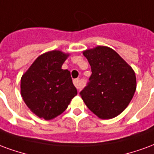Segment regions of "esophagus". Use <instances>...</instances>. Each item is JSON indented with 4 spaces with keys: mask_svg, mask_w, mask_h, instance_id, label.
<instances>
[{
    "mask_svg": "<svg viewBox=\"0 0 154 154\" xmlns=\"http://www.w3.org/2000/svg\"><path fill=\"white\" fill-rule=\"evenodd\" d=\"M73 83H74V85L77 88H80V85H79V81L78 79H74L73 80Z\"/></svg>",
    "mask_w": 154,
    "mask_h": 154,
    "instance_id": "obj_1",
    "label": "esophagus"
}]
</instances>
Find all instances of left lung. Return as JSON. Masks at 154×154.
I'll use <instances>...</instances> for the list:
<instances>
[{"label":"left lung","mask_w":154,"mask_h":154,"mask_svg":"<svg viewBox=\"0 0 154 154\" xmlns=\"http://www.w3.org/2000/svg\"><path fill=\"white\" fill-rule=\"evenodd\" d=\"M83 54L91 66L88 85L80 92L85 105L100 119L120 115L136 90L134 69L112 48L97 46Z\"/></svg>","instance_id":"1"}]
</instances>
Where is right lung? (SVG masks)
I'll list each match as a JSON object with an SVG mask.
<instances>
[{
    "label": "right lung",
    "instance_id": "add662e5",
    "mask_svg": "<svg viewBox=\"0 0 154 154\" xmlns=\"http://www.w3.org/2000/svg\"><path fill=\"white\" fill-rule=\"evenodd\" d=\"M69 56L59 50L45 52L21 77L22 98L30 111L40 118L47 121L56 118L77 95L70 72L61 69Z\"/></svg>",
    "mask_w": 154,
    "mask_h": 154
}]
</instances>
